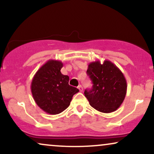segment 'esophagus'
<instances>
[{
	"mask_svg": "<svg viewBox=\"0 0 154 154\" xmlns=\"http://www.w3.org/2000/svg\"><path fill=\"white\" fill-rule=\"evenodd\" d=\"M78 88H79V89L80 92H83V86H82L81 85H79V86H78Z\"/></svg>",
	"mask_w": 154,
	"mask_h": 154,
	"instance_id": "34e87169",
	"label": "esophagus"
}]
</instances>
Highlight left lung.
Wrapping results in <instances>:
<instances>
[{
  "label": "left lung",
  "mask_w": 154,
  "mask_h": 154,
  "mask_svg": "<svg viewBox=\"0 0 154 154\" xmlns=\"http://www.w3.org/2000/svg\"><path fill=\"white\" fill-rule=\"evenodd\" d=\"M87 74L92 87L84 92L90 106L102 113L117 110L127 92V82L123 73L109 60L95 61L88 65Z\"/></svg>",
  "instance_id": "left-lung-1"
}]
</instances>
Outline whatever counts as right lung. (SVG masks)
<instances>
[{"mask_svg":"<svg viewBox=\"0 0 154 154\" xmlns=\"http://www.w3.org/2000/svg\"><path fill=\"white\" fill-rule=\"evenodd\" d=\"M63 63L50 60L33 76L31 90L38 106L47 113L58 114L69 105L78 88L69 85V77L61 73Z\"/></svg>","mask_w":154,"mask_h":154,"instance_id":"obj_1","label":"right lung"}]
</instances>
